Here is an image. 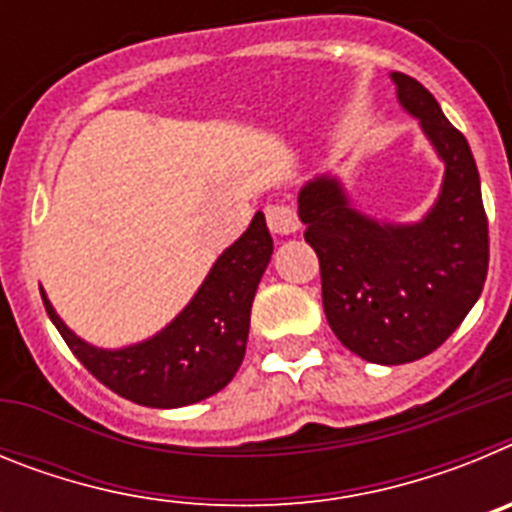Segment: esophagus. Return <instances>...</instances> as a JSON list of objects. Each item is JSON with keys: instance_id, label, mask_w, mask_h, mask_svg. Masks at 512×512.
<instances>
[{"instance_id": "1", "label": "esophagus", "mask_w": 512, "mask_h": 512, "mask_svg": "<svg viewBox=\"0 0 512 512\" xmlns=\"http://www.w3.org/2000/svg\"><path fill=\"white\" fill-rule=\"evenodd\" d=\"M264 215L271 233L292 235L300 230V217H297L295 207L287 205V202H271V205H266Z\"/></svg>"}]
</instances>
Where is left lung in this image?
<instances>
[{"instance_id":"8db88e82","label":"left lung","mask_w":512,"mask_h":512,"mask_svg":"<svg viewBox=\"0 0 512 512\" xmlns=\"http://www.w3.org/2000/svg\"><path fill=\"white\" fill-rule=\"evenodd\" d=\"M397 99L446 164L436 207L415 225H382L318 176L300 192L305 241L315 248L323 310L338 341L372 364H410L436 351L482 295L490 235L467 138L413 76L392 74Z\"/></svg>"}]
</instances>
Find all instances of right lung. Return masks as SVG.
Masks as SVG:
<instances>
[{
    "mask_svg": "<svg viewBox=\"0 0 512 512\" xmlns=\"http://www.w3.org/2000/svg\"><path fill=\"white\" fill-rule=\"evenodd\" d=\"M274 243L261 212L215 261L194 300L158 336L104 351L76 338L48 297L43 305L71 354L115 395L146 408H184L215 395L246 356L251 305Z\"/></svg>",
    "mask_w": 512,
    "mask_h": 512,
    "instance_id": "1",
    "label": "right lung"
}]
</instances>
